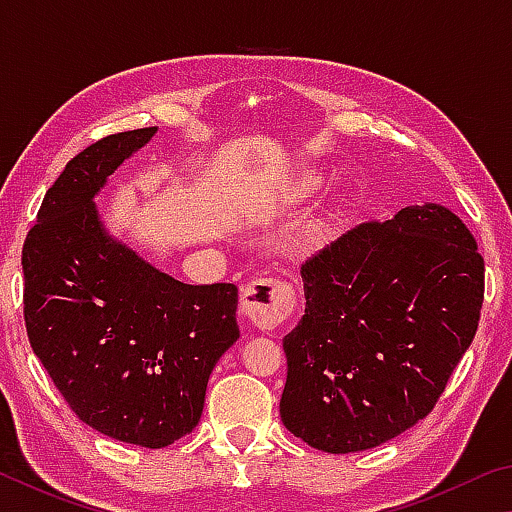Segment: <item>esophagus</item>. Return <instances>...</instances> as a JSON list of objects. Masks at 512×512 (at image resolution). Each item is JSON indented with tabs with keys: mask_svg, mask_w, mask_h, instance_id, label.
<instances>
[{
	"mask_svg": "<svg viewBox=\"0 0 512 512\" xmlns=\"http://www.w3.org/2000/svg\"><path fill=\"white\" fill-rule=\"evenodd\" d=\"M296 309V289L291 282L275 277H259L246 284L241 293V314L259 329H273Z\"/></svg>",
	"mask_w": 512,
	"mask_h": 512,
	"instance_id": "1",
	"label": "esophagus"
}]
</instances>
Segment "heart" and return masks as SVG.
Here are the masks:
<instances>
[{
	"instance_id": "1",
	"label": "heart",
	"mask_w": 512,
	"mask_h": 512,
	"mask_svg": "<svg viewBox=\"0 0 512 512\" xmlns=\"http://www.w3.org/2000/svg\"><path fill=\"white\" fill-rule=\"evenodd\" d=\"M318 189H320L318 176H302L298 180H293V183L287 187V192L282 194V198L287 203H302V201H307V198L314 196Z\"/></svg>"
}]
</instances>
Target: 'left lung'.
Listing matches in <instances>:
<instances>
[{
	"label": "left lung",
	"instance_id": "8db88e82",
	"mask_svg": "<svg viewBox=\"0 0 512 512\" xmlns=\"http://www.w3.org/2000/svg\"><path fill=\"white\" fill-rule=\"evenodd\" d=\"M284 336V427L327 454L372 449L427 418L476 334L483 257L438 203L363 223L300 268Z\"/></svg>",
	"mask_w": 512,
	"mask_h": 512
}]
</instances>
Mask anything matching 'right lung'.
Instances as JSON below:
<instances>
[{
	"label": "right lung",
	"instance_id": "add662e5",
	"mask_svg": "<svg viewBox=\"0 0 512 512\" xmlns=\"http://www.w3.org/2000/svg\"><path fill=\"white\" fill-rule=\"evenodd\" d=\"M158 128L67 162L22 248L29 343L79 420L121 443L171 445L201 420L207 379L239 339L235 284H185L103 225L94 198Z\"/></svg>",
	"mask_w": 512,
	"mask_h": 512
}]
</instances>
